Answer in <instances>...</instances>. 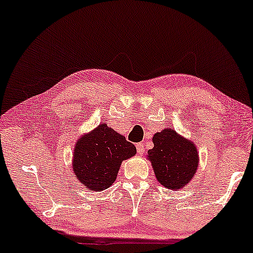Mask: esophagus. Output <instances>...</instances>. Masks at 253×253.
<instances>
[{"label": "esophagus", "mask_w": 253, "mask_h": 253, "mask_svg": "<svg viewBox=\"0 0 253 253\" xmlns=\"http://www.w3.org/2000/svg\"><path fill=\"white\" fill-rule=\"evenodd\" d=\"M136 149H137V153L139 154V156H143V154H144L145 149H144V144H143V142L136 144Z\"/></svg>", "instance_id": "34e87169"}]
</instances>
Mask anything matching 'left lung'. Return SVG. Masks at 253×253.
I'll return each instance as SVG.
<instances>
[{
    "label": "left lung",
    "mask_w": 253,
    "mask_h": 253,
    "mask_svg": "<svg viewBox=\"0 0 253 253\" xmlns=\"http://www.w3.org/2000/svg\"><path fill=\"white\" fill-rule=\"evenodd\" d=\"M153 148L148 151L149 161L161 185L169 190L185 187L199 167V152L193 141L179 135L172 128H165L152 138Z\"/></svg>",
    "instance_id": "8db88e82"
}]
</instances>
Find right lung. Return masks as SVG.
Returning a JSON list of instances; mask_svg holds the SVG:
<instances>
[{"label": "right lung", "instance_id": "obj_1", "mask_svg": "<svg viewBox=\"0 0 253 253\" xmlns=\"http://www.w3.org/2000/svg\"><path fill=\"white\" fill-rule=\"evenodd\" d=\"M135 154L134 144L103 123L78 138L73 171L83 186L101 192L115 183L123 161Z\"/></svg>", "mask_w": 253, "mask_h": 253}]
</instances>
